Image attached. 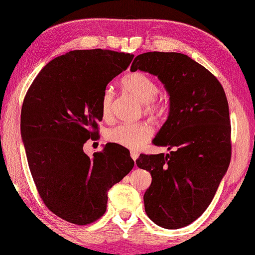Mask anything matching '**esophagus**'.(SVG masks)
I'll use <instances>...</instances> for the list:
<instances>
[{
    "label": "esophagus",
    "mask_w": 255,
    "mask_h": 255,
    "mask_svg": "<svg viewBox=\"0 0 255 255\" xmlns=\"http://www.w3.org/2000/svg\"><path fill=\"white\" fill-rule=\"evenodd\" d=\"M138 156H139V153H138V152H135V150H132V152H131V157H132V160L135 161L136 158H138Z\"/></svg>",
    "instance_id": "34e87169"
}]
</instances>
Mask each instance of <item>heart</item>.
<instances>
[{
	"label": "heart",
	"mask_w": 255,
	"mask_h": 255,
	"mask_svg": "<svg viewBox=\"0 0 255 255\" xmlns=\"http://www.w3.org/2000/svg\"><path fill=\"white\" fill-rule=\"evenodd\" d=\"M122 86L127 92L142 103V110L147 116L158 119L168 110V102L158 97V85L152 77L142 72L128 73L122 79ZM114 91L107 87L103 91L100 108L101 115L105 120L112 116V106L114 101ZM154 128L147 122H139L134 124H120L106 132V139L109 142L127 147L130 149H138L152 138Z\"/></svg>",
	"instance_id": "obj_1"
}]
</instances>
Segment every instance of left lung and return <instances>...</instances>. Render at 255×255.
Returning a JSON list of instances; mask_svg holds the SVG:
<instances>
[{
    "mask_svg": "<svg viewBox=\"0 0 255 255\" xmlns=\"http://www.w3.org/2000/svg\"><path fill=\"white\" fill-rule=\"evenodd\" d=\"M164 84L168 120L153 140L169 154H140L139 168L152 175L143 194L150 220L165 229L191 224L212 202L231 158V125L222 85L205 66L180 53L148 51L131 65Z\"/></svg>",
    "mask_w": 255,
    "mask_h": 255,
    "instance_id": "obj_1",
    "label": "left lung"
}]
</instances>
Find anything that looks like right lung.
<instances>
[{"instance_id": "obj_1", "label": "right lung", "mask_w": 255, "mask_h": 255, "mask_svg": "<svg viewBox=\"0 0 255 255\" xmlns=\"http://www.w3.org/2000/svg\"><path fill=\"white\" fill-rule=\"evenodd\" d=\"M133 57L107 49L69 51L45 65L24 98L20 131L33 180L46 207L70 223L100 219L109 189L134 165L119 146L106 145L92 158L83 150L88 139H99L103 91Z\"/></svg>"}]
</instances>
